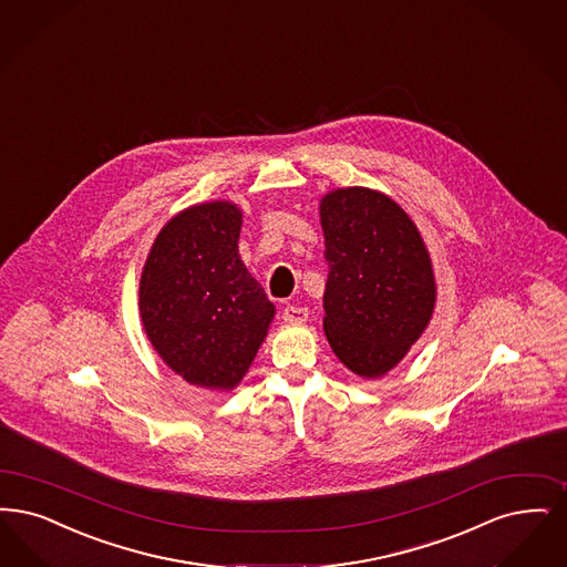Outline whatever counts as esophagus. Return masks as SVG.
Here are the masks:
<instances>
[{
	"label": "esophagus",
	"instance_id": "1",
	"mask_svg": "<svg viewBox=\"0 0 567 567\" xmlns=\"http://www.w3.org/2000/svg\"><path fill=\"white\" fill-rule=\"evenodd\" d=\"M282 320L285 322H306L308 320V310L306 308H299V306H287L282 310Z\"/></svg>",
	"mask_w": 567,
	"mask_h": 567
}]
</instances>
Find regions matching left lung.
Returning <instances> with one entry per match:
<instances>
[{
	"label": "left lung",
	"instance_id": "1",
	"mask_svg": "<svg viewBox=\"0 0 567 567\" xmlns=\"http://www.w3.org/2000/svg\"><path fill=\"white\" fill-rule=\"evenodd\" d=\"M318 213L329 266L324 336L352 373L382 378L431 322L436 303L431 252L408 213L378 189H331Z\"/></svg>",
	"mask_w": 567,
	"mask_h": 567
}]
</instances>
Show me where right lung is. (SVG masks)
Here are the masks:
<instances>
[{
  "mask_svg": "<svg viewBox=\"0 0 567 567\" xmlns=\"http://www.w3.org/2000/svg\"><path fill=\"white\" fill-rule=\"evenodd\" d=\"M243 210L194 204L159 229L138 280V312L159 359L187 384L229 392L268 338L272 301L238 252Z\"/></svg>",
  "mask_w": 567,
  "mask_h": 567,
  "instance_id": "obj_1",
  "label": "right lung"
}]
</instances>
